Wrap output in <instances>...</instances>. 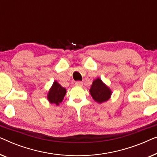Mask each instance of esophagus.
Returning <instances> with one entry per match:
<instances>
[{
  "mask_svg": "<svg viewBox=\"0 0 157 157\" xmlns=\"http://www.w3.org/2000/svg\"><path fill=\"white\" fill-rule=\"evenodd\" d=\"M75 85L77 86H82L83 82H81V81H76V82L75 83Z\"/></svg>",
  "mask_w": 157,
  "mask_h": 157,
  "instance_id": "1",
  "label": "esophagus"
}]
</instances>
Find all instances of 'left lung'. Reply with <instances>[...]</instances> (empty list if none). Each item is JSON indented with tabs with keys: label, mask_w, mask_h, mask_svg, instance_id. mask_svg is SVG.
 Listing matches in <instances>:
<instances>
[{
	"label": "left lung",
	"mask_w": 157,
	"mask_h": 157,
	"mask_svg": "<svg viewBox=\"0 0 157 157\" xmlns=\"http://www.w3.org/2000/svg\"><path fill=\"white\" fill-rule=\"evenodd\" d=\"M89 91L94 101L99 104L108 101L111 95V89L99 78L93 81Z\"/></svg>",
	"instance_id": "8db88e82"
}]
</instances>
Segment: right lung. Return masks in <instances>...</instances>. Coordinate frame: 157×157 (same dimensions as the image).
Returning a JSON list of instances; mask_svg holds the SVG:
<instances>
[{"instance_id": "1", "label": "right lung", "mask_w": 157, "mask_h": 157, "mask_svg": "<svg viewBox=\"0 0 157 157\" xmlns=\"http://www.w3.org/2000/svg\"><path fill=\"white\" fill-rule=\"evenodd\" d=\"M66 93V90L65 88L62 87L57 81H55L49 90L47 98L51 104H55L58 106L63 101Z\"/></svg>"}]
</instances>
